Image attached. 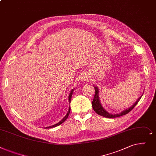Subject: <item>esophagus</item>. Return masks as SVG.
I'll return each mask as SVG.
<instances>
[{
  "instance_id": "34e87169",
  "label": "esophagus",
  "mask_w": 156,
  "mask_h": 156,
  "mask_svg": "<svg viewBox=\"0 0 156 156\" xmlns=\"http://www.w3.org/2000/svg\"><path fill=\"white\" fill-rule=\"evenodd\" d=\"M88 79H89V77L87 74H84V76H82V77H81V80H82V81H83V82H84V81L86 82V81L88 80Z\"/></svg>"
}]
</instances>
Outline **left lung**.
<instances>
[{"label":"left lung","instance_id":"obj_1","mask_svg":"<svg viewBox=\"0 0 156 156\" xmlns=\"http://www.w3.org/2000/svg\"><path fill=\"white\" fill-rule=\"evenodd\" d=\"M94 87V89H95V95H94V99H93V101L92 102V106H93V108L94 109V111L98 115H101V116H103L104 117H106V118H116V117H119V116H123V115H125L126 114H127L128 113H129L130 111H132V109H133V108L136 105V104L139 103V101H140V99H141L143 94L138 98V99H137L135 103H133V105L129 107V108H126V109H124L123 111H122L121 113H119L118 114H111L108 113L106 109L103 107L102 105L101 104V102H100V100H99V89H98V87L95 86V85H93Z\"/></svg>","mask_w":156,"mask_h":156}]
</instances>
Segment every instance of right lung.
I'll list each match as a JSON object with an SVG mask.
<instances>
[{
	"label": "right lung",
	"mask_w": 156,
	"mask_h": 156,
	"mask_svg": "<svg viewBox=\"0 0 156 156\" xmlns=\"http://www.w3.org/2000/svg\"><path fill=\"white\" fill-rule=\"evenodd\" d=\"M74 89H72L71 90V91H70V93L69 95V103H70V101H71V98H72V94H73V93H74ZM70 112V107L69 106V111H68L67 113L66 114V115L65 116V117H64V118L62 119V120H60L58 123H56V124L53 125H51V126H47V127H44V128H46V129H50V128H53V127H55V126H58V125H61L62 123H63L64 122H65V121L67 120V118H68V116H69V115Z\"/></svg>",
	"instance_id": "1"
}]
</instances>
